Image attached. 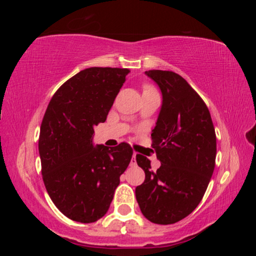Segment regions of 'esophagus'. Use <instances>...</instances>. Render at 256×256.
<instances>
[{"instance_id":"34e87169","label":"esophagus","mask_w":256,"mask_h":256,"mask_svg":"<svg viewBox=\"0 0 256 256\" xmlns=\"http://www.w3.org/2000/svg\"><path fill=\"white\" fill-rule=\"evenodd\" d=\"M136 154L134 152V154H133V156H132V159H131V166H136Z\"/></svg>"}]
</instances>
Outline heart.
Returning a JSON list of instances; mask_svg holds the SVG:
<instances>
[{"label": "heart", "mask_w": 256, "mask_h": 256, "mask_svg": "<svg viewBox=\"0 0 256 256\" xmlns=\"http://www.w3.org/2000/svg\"><path fill=\"white\" fill-rule=\"evenodd\" d=\"M146 89H151V88H146Z\"/></svg>", "instance_id": "1"}]
</instances>
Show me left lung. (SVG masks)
Masks as SVG:
<instances>
[{
  "label": "left lung",
  "mask_w": 256,
  "mask_h": 256,
  "mask_svg": "<svg viewBox=\"0 0 256 256\" xmlns=\"http://www.w3.org/2000/svg\"><path fill=\"white\" fill-rule=\"evenodd\" d=\"M144 73L162 96L151 133L162 166L154 172L148 158L136 156L146 180L136 186V196L146 219L170 224L188 216L204 196L214 170L216 132L204 102L185 79L172 71Z\"/></svg>",
  "instance_id": "left-lung-1"
}]
</instances>
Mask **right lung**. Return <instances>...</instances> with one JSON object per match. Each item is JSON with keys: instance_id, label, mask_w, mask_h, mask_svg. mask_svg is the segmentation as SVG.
Masks as SVG:
<instances>
[{"instance_id": "1", "label": "right lung", "mask_w": 256, "mask_h": 256, "mask_svg": "<svg viewBox=\"0 0 256 256\" xmlns=\"http://www.w3.org/2000/svg\"><path fill=\"white\" fill-rule=\"evenodd\" d=\"M128 68H89L60 86L40 126L38 149L47 193L64 216L90 224L106 214L133 150L94 144V128L104 123Z\"/></svg>"}]
</instances>
